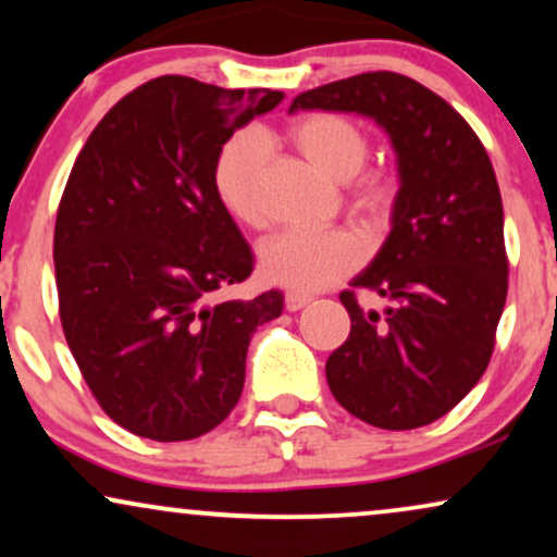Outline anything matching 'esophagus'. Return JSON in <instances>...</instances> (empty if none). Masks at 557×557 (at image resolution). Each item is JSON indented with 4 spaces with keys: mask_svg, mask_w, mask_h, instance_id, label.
Instances as JSON below:
<instances>
[{
    "mask_svg": "<svg viewBox=\"0 0 557 557\" xmlns=\"http://www.w3.org/2000/svg\"><path fill=\"white\" fill-rule=\"evenodd\" d=\"M308 302H311V295H300V293H287L285 295V308L290 313L300 311V308H306Z\"/></svg>",
    "mask_w": 557,
    "mask_h": 557,
    "instance_id": "34e87169",
    "label": "esophagus"
}]
</instances>
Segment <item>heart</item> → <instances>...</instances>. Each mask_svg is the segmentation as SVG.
I'll use <instances>...</instances> for the list:
<instances>
[{
    "label": "heart",
    "mask_w": 557,
    "mask_h": 557,
    "mask_svg": "<svg viewBox=\"0 0 557 557\" xmlns=\"http://www.w3.org/2000/svg\"><path fill=\"white\" fill-rule=\"evenodd\" d=\"M290 140L315 172L339 185L355 180L370 157L368 133L355 121L334 112L302 117L290 128ZM267 159H270V146L257 131L238 133L218 151L213 166L215 195L223 208L246 226H262L267 218L262 200ZM396 197V180L385 172H372L355 182L349 206L364 228L383 231L391 223ZM360 246L344 231H326V234L285 231L262 244L259 270L264 280L287 290L315 293L339 283L344 274L360 264Z\"/></svg>",
    "instance_id": "b5f03b06"
}]
</instances>
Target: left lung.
Listing matches in <instances>:
<instances>
[{
    "label": "left lung",
    "mask_w": 557,
    "mask_h": 557,
    "mask_svg": "<svg viewBox=\"0 0 557 557\" xmlns=\"http://www.w3.org/2000/svg\"><path fill=\"white\" fill-rule=\"evenodd\" d=\"M295 110L372 117L388 133L400 180L391 234L349 283L392 306L380 314L354 290L339 295L351 331L326 360L329 388L372 426L432 424L481 380L504 313L509 259L488 153L453 104L404 74L323 84L295 97Z\"/></svg>",
    "instance_id": "8db88e82"
}]
</instances>
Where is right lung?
<instances>
[{"label": "right lung", "instance_id": "obj_1", "mask_svg": "<svg viewBox=\"0 0 557 557\" xmlns=\"http://www.w3.org/2000/svg\"><path fill=\"white\" fill-rule=\"evenodd\" d=\"M283 97L159 76L74 161L53 231L61 326L91 396L133 434L182 442L221 424L257 326L283 313L280 290L221 298L255 257L213 187L223 144Z\"/></svg>", "mask_w": 557, "mask_h": 557}]
</instances>
